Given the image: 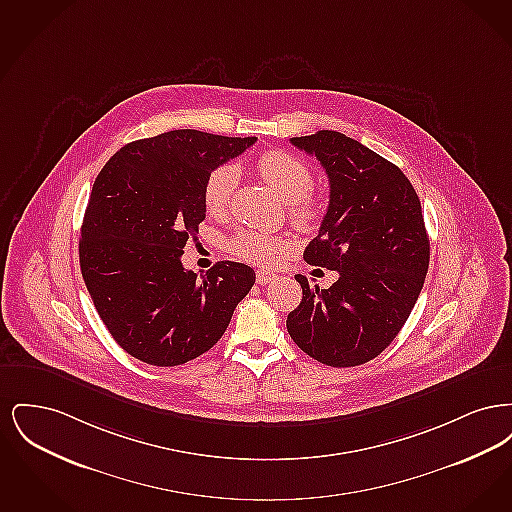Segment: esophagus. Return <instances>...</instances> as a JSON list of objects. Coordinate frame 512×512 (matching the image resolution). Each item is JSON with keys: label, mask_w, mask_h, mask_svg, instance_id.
<instances>
[{"label": "esophagus", "mask_w": 512, "mask_h": 512, "mask_svg": "<svg viewBox=\"0 0 512 512\" xmlns=\"http://www.w3.org/2000/svg\"><path fill=\"white\" fill-rule=\"evenodd\" d=\"M274 278H276V274H272L268 270H257V284H261V286H267Z\"/></svg>", "instance_id": "esophagus-1"}]
</instances>
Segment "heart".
Listing matches in <instances>:
<instances>
[{
  "label": "heart",
  "instance_id": "heart-1",
  "mask_svg": "<svg viewBox=\"0 0 512 512\" xmlns=\"http://www.w3.org/2000/svg\"><path fill=\"white\" fill-rule=\"evenodd\" d=\"M257 171L272 190L288 201V215L299 228L309 230L317 224L324 211V201L313 190V171L305 161L288 151L272 149L257 159ZM238 182L240 169L234 163H222L207 174L203 203L209 215L222 217L228 213ZM230 249L251 263L274 265L288 253L290 242L284 236L245 228L230 240Z\"/></svg>",
  "mask_w": 512,
  "mask_h": 512
}]
</instances>
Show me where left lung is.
Here are the masks:
<instances>
[{
  "label": "left lung",
  "mask_w": 512,
  "mask_h": 512,
  "mask_svg": "<svg viewBox=\"0 0 512 512\" xmlns=\"http://www.w3.org/2000/svg\"><path fill=\"white\" fill-rule=\"evenodd\" d=\"M290 142L315 155L330 180L328 211L303 259L340 278L320 290L297 274L303 299L286 326L318 363L363 365L399 334L422 290L430 240L420 199L399 167L341 132Z\"/></svg>",
  "instance_id": "8db88e82"
}]
</instances>
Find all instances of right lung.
Segmentation results:
<instances>
[{
    "label": "right lung",
    "instance_id": "1",
    "mask_svg": "<svg viewBox=\"0 0 512 512\" xmlns=\"http://www.w3.org/2000/svg\"><path fill=\"white\" fill-rule=\"evenodd\" d=\"M255 142L171 130L121 147L99 172L80 230V270L128 355L155 366L203 355L255 284L244 263L220 261L197 276L180 261L205 219L207 174Z\"/></svg>",
    "mask_w": 512,
    "mask_h": 512
}]
</instances>
